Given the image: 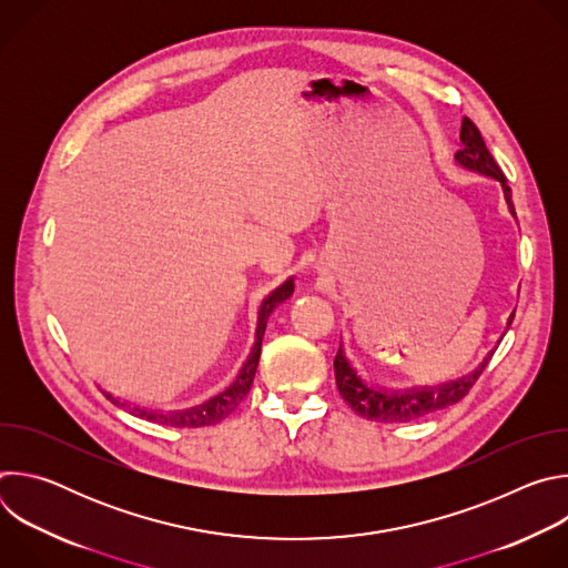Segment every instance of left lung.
Here are the masks:
<instances>
[{"label":"left lung","mask_w":568,"mask_h":568,"mask_svg":"<svg viewBox=\"0 0 568 568\" xmlns=\"http://www.w3.org/2000/svg\"><path fill=\"white\" fill-rule=\"evenodd\" d=\"M460 143H463V148L454 154L456 164L467 171H474L478 175L497 180L501 184L506 206H508L510 215L517 220L515 204H513V191H510L501 169L497 166L495 156L490 154L488 145H485L478 128L467 116L463 119V125H460ZM513 316L515 314H510V318H508V328L513 323ZM493 355H495V351H490L488 357H485L471 373H467L458 379H452V382H445L438 386L386 390V388L371 386L357 373L353 362L346 357L344 346L339 344V351L335 357V379H337V388H339L342 397L348 402V407L357 416H362L366 420H375V423H412V420L432 416L436 412H443V409L452 407V404L460 402L469 393V388L474 386V382L478 379L483 368L488 366Z\"/></svg>","instance_id":"obj_1"}]
</instances>
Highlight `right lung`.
<instances>
[{"instance_id": "obj_1", "label": "right lung", "mask_w": 568, "mask_h": 568, "mask_svg": "<svg viewBox=\"0 0 568 568\" xmlns=\"http://www.w3.org/2000/svg\"><path fill=\"white\" fill-rule=\"evenodd\" d=\"M294 292V281L287 278L281 287H276L263 303L258 310V323H256V342L254 348L247 357V362L242 364L237 377L233 379V384L229 388H224L222 393H217L215 397L206 399L204 404H197V407L191 409H180V412H156V409H143L136 407V404H130L125 399H119L110 393H105L108 399H112L116 407L128 409L132 416L150 420V423H159V425H166V427H186V429H197V427H209V425H217L220 420H224L237 404L245 399V395L252 388L256 368H258V359H261V344H263V335L267 328V318L274 312V307L278 303H283L285 298H290Z\"/></svg>"}]
</instances>
